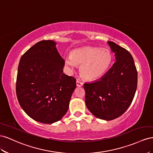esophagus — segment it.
Segmentation results:
<instances>
[{
  "instance_id": "esophagus-1",
  "label": "esophagus",
  "mask_w": 153,
  "mask_h": 153,
  "mask_svg": "<svg viewBox=\"0 0 153 153\" xmlns=\"http://www.w3.org/2000/svg\"><path fill=\"white\" fill-rule=\"evenodd\" d=\"M76 85H77V86L81 87V86H82V85H83V82L79 81V80H77L76 81Z\"/></svg>"
}]
</instances>
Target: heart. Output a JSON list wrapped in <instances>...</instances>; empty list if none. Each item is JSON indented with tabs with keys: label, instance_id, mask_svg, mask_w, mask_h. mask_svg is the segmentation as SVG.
Masks as SVG:
<instances>
[{
	"label": "heart",
	"instance_id": "1",
	"mask_svg": "<svg viewBox=\"0 0 153 153\" xmlns=\"http://www.w3.org/2000/svg\"><path fill=\"white\" fill-rule=\"evenodd\" d=\"M112 55L106 49L86 47L74 49L65 59V63L71 69L80 66V73L85 79L96 80L106 74L112 63Z\"/></svg>",
	"mask_w": 153,
	"mask_h": 153
}]
</instances>
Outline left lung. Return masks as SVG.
<instances>
[{"label": "left lung", "instance_id": "left-lung-1", "mask_svg": "<svg viewBox=\"0 0 153 153\" xmlns=\"http://www.w3.org/2000/svg\"><path fill=\"white\" fill-rule=\"evenodd\" d=\"M116 62L104 76L84 84L87 108L98 119L111 120L121 116L131 104L137 88V71L131 54L108 42Z\"/></svg>", "mask_w": 153, "mask_h": 153}]
</instances>
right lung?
Wrapping results in <instances>:
<instances>
[{
	"label": "right lung",
	"mask_w": 153,
	"mask_h": 153,
	"mask_svg": "<svg viewBox=\"0 0 153 153\" xmlns=\"http://www.w3.org/2000/svg\"><path fill=\"white\" fill-rule=\"evenodd\" d=\"M52 40L36 43L22 56L16 93L21 108L31 119L52 124L62 119L76 87V79L63 72L65 60Z\"/></svg>",
	"instance_id": "obj_1"
}]
</instances>
